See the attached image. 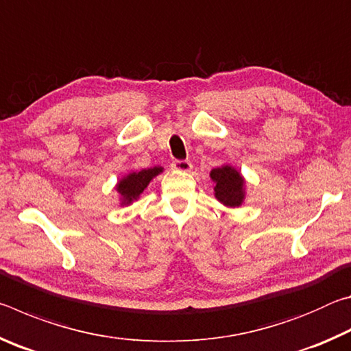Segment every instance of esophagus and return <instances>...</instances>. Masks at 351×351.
<instances>
[{
    "label": "esophagus",
    "instance_id": "1",
    "mask_svg": "<svg viewBox=\"0 0 351 351\" xmlns=\"http://www.w3.org/2000/svg\"><path fill=\"white\" fill-rule=\"evenodd\" d=\"M192 167H193L192 162L186 161V159H175V161L171 162V169L178 171H190Z\"/></svg>",
    "mask_w": 351,
    "mask_h": 351
}]
</instances>
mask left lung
<instances>
[{"mask_svg": "<svg viewBox=\"0 0 351 351\" xmlns=\"http://www.w3.org/2000/svg\"><path fill=\"white\" fill-rule=\"evenodd\" d=\"M212 181L215 182V197L229 207H239L245 198V180L243 176L230 165H223V167L213 169L210 171Z\"/></svg>", "mask_w": 351, "mask_h": 351, "instance_id": "obj_1", "label": "left lung"}]
</instances>
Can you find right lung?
Segmentation results:
<instances>
[{
	"mask_svg": "<svg viewBox=\"0 0 351 351\" xmlns=\"http://www.w3.org/2000/svg\"><path fill=\"white\" fill-rule=\"evenodd\" d=\"M162 171V167L144 169L141 171H133V173L122 178L116 186V190L122 197V204H132L134 199L139 198V195L144 192V189L150 184L154 176Z\"/></svg>",
	"mask_w": 351,
	"mask_h": 351,
	"instance_id": "1",
	"label": "right lung"
}]
</instances>
